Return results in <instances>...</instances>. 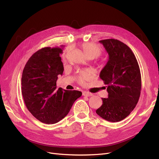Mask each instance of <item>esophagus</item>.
Masks as SVG:
<instances>
[{
    "mask_svg": "<svg viewBox=\"0 0 159 159\" xmlns=\"http://www.w3.org/2000/svg\"><path fill=\"white\" fill-rule=\"evenodd\" d=\"M82 95L86 97H91V96H93V93L88 92V91H84V92L82 93Z\"/></svg>",
    "mask_w": 159,
    "mask_h": 159,
    "instance_id": "34e87169",
    "label": "esophagus"
}]
</instances>
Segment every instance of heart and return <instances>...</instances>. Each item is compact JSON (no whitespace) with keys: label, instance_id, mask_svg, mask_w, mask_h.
I'll return each mask as SVG.
<instances>
[{"label":"heart","instance_id":"1","mask_svg":"<svg viewBox=\"0 0 159 159\" xmlns=\"http://www.w3.org/2000/svg\"><path fill=\"white\" fill-rule=\"evenodd\" d=\"M80 48H81L83 53L89 59L97 58L102 53V49L101 47H99L98 45L94 43H84L80 45ZM89 77L90 76L88 72L82 71L78 77V80L80 84H84L85 80H88Z\"/></svg>","mask_w":159,"mask_h":159}]
</instances>
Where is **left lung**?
Masks as SVG:
<instances>
[{
  "label": "left lung",
  "instance_id": "8db88e82",
  "mask_svg": "<svg viewBox=\"0 0 159 159\" xmlns=\"http://www.w3.org/2000/svg\"><path fill=\"white\" fill-rule=\"evenodd\" d=\"M109 58L100 73L107 85V98L96 113L112 122H119L135 107L140 95L141 75L137 58L131 49L120 40L110 39L100 40Z\"/></svg>",
  "mask_w": 159,
  "mask_h": 159
}]
</instances>
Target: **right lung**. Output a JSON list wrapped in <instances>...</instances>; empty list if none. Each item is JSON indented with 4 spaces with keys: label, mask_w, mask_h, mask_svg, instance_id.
Instances as JSON below:
<instances>
[{
    "label": "right lung",
    "mask_w": 159,
    "mask_h": 159,
    "mask_svg": "<svg viewBox=\"0 0 159 159\" xmlns=\"http://www.w3.org/2000/svg\"><path fill=\"white\" fill-rule=\"evenodd\" d=\"M61 48H42L29 58L23 70L21 89L28 110L39 121L52 124L69 113L72 105L81 97L77 90L57 89L58 75H62L64 66Z\"/></svg>",
    "instance_id": "right-lung-1"
}]
</instances>
